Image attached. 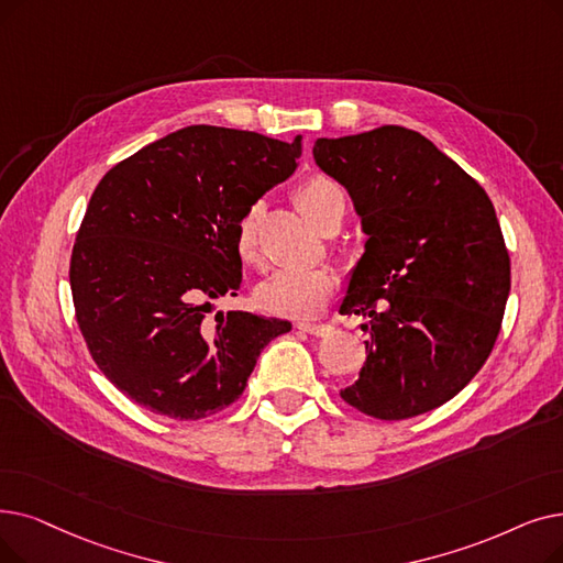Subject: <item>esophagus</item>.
<instances>
[{"instance_id": "esophagus-1", "label": "esophagus", "mask_w": 563, "mask_h": 563, "mask_svg": "<svg viewBox=\"0 0 563 563\" xmlns=\"http://www.w3.org/2000/svg\"><path fill=\"white\" fill-rule=\"evenodd\" d=\"M297 329L306 331V333H310L314 338H324V335H329L333 331V327L324 324V322H297Z\"/></svg>"}]
</instances>
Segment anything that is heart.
<instances>
[{"label":"heart","instance_id":"heart-1","mask_svg":"<svg viewBox=\"0 0 563 563\" xmlns=\"http://www.w3.org/2000/svg\"><path fill=\"white\" fill-rule=\"evenodd\" d=\"M295 202L308 221L320 230L327 218L338 209L345 207L338 186L320 175H312L301 181L295 192ZM262 205L253 202L239 216L234 225V251L243 266H262ZM335 291V276L324 266L314 268H278L266 280L257 285L255 299L260 308L280 317H295V320H308L320 314Z\"/></svg>","mask_w":563,"mask_h":563}]
</instances>
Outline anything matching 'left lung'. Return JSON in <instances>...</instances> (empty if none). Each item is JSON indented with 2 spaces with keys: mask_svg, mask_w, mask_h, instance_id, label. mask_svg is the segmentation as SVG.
I'll return each instance as SVG.
<instances>
[{
  "mask_svg": "<svg viewBox=\"0 0 563 563\" xmlns=\"http://www.w3.org/2000/svg\"><path fill=\"white\" fill-rule=\"evenodd\" d=\"M312 156L350 190L368 234L340 306L368 320V358L340 398L382 421L442 407L490 356L510 291L490 198L402 126L320 137Z\"/></svg>",
  "mask_w": 563,
  "mask_h": 563,
  "instance_id": "left-lung-1",
  "label": "left lung"
}]
</instances>
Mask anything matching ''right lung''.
I'll list each match as a JSON object with an SVG mask.
<instances>
[{
	"label": "right lung",
	"instance_id": "obj_1",
	"mask_svg": "<svg viewBox=\"0 0 563 563\" xmlns=\"http://www.w3.org/2000/svg\"><path fill=\"white\" fill-rule=\"evenodd\" d=\"M301 137L188 126L117 163L70 253L76 320L99 371L140 407L198 421L230 407L289 322L211 303L236 297L234 225L297 169Z\"/></svg>",
	"mask_w": 563,
	"mask_h": 563
}]
</instances>
